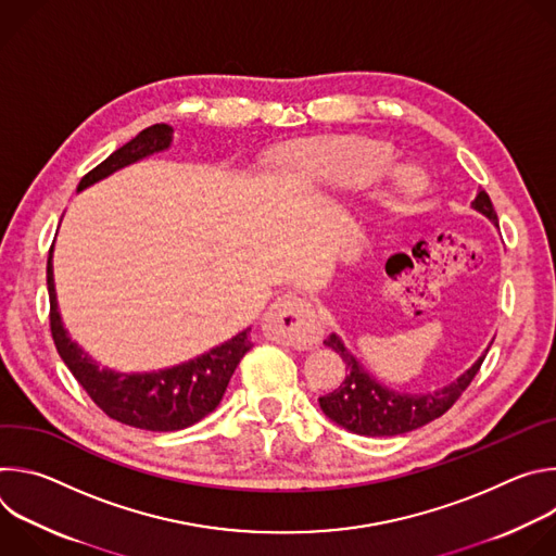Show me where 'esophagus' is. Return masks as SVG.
Wrapping results in <instances>:
<instances>
[{
	"label": "esophagus",
	"instance_id": "34e87169",
	"mask_svg": "<svg viewBox=\"0 0 556 556\" xmlns=\"http://www.w3.org/2000/svg\"><path fill=\"white\" fill-rule=\"evenodd\" d=\"M264 334L283 345L314 348L324 339V328L312 303L299 294H283L270 303L262 319Z\"/></svg>",
	"mask_w": 556,
	"mask_h": 556
}]
</instances>
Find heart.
<instances>
[{
    "mask_svg": "<svg viewBox=\"0 0 556 556\" xmlns=\"http://www.w3.org/2000/svg\"><path fill=\"white\" fill-rule=\"evenodd\" d=\"M290 161L309 185L358 191L387 178L399 165V153L382 142L326 138L292 147ZM425 191L427 180L414 169H401L393 176V193L403 202H414Z\"/></svg>",
    "mask_w": 556,
    "mask_h": 556,
    "instance_id": "b5f03b06",
    "label": "heart"
}]
</instances>
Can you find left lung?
Listing matches in <instances>:
<instances>
[{
  "label": "left lung",
  "instance_id": "left-lung-1",
  "mask_svg": "<svg viewBox=\"0 0 556 556\" xmlns=\"http://www.w3.org/2000/svg\"><path fill=\"white\" fill-rule=\"evenodd\" d=\"M470 208L482 213L497 226V213L486 191L475 195ZM324 343L343 358L348 374L337 389L321 395V412L332 422L356 435L382 438L409 433L448 412L462 395V391L470 384L475 374H478L493 341L464 374L433 391H399L387 387L345 348L343 339L337 332H332Z\"/></svg>",
  "mask_w": 556,
  "mask_h": 556
}]
</instances>
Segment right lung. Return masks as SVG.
<instances>
[{
	"label": "right lung",
	"mask_w": 556,
	"mask_h": 556,
	"mask_svg": "<svg viewBox=\"0 0 556 556\" xmlns=\"http://www.w3.org/2000/svg\"><path fill=\"white\" fill-rule=\"evenodd\" d=\"M174 127L172 125H151L142 129L127 144L116 149L110 157L94 167L84 180L78 182L76 191L81 193L88 187L110 178L112 174L136 165L153 153H163L172 149ZM52 251L48 255V294H50V330L59 356L72 371V376L81 382L90 393V399L114 420L144 429L169 433L187 429L208 416L222 401L228 387V380L240 365L244 354L253 348L251 328L237 332L228 341L172 367H161L151 371H118L103 367L78 345L59 312L56 288H54V268Z\"/></svg>",
	"instance_id": "right-lung-1"
}]
</instances>
